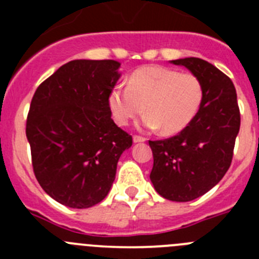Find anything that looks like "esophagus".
<instances>
[{"instance_id": "1", "label": "esophagus", "mask_w": 259, "mask_h": 259, "mask_svg": "<svg viewBox=\"0 0 259 259\" xmlns=\"http://www.w3.org/2000/svg\"><path fill=\"white\" fill-rule=\"evenodd\" d=\"M146 139L143 136H139V135H135L134 136V143H144Z\"/></svg>"}]
</instances>
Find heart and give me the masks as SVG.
I'll list each match as a JSON object with an SVG mask.
<instances>
[{"mask_svg": "<svg viewBox=\"0 0 259 259\" xmlns=\"http://www.w3.org/2000/svg\"><path fill=\"white\" fill-rule=\"evenodd\" d=\"M202 100L203 87L196 75L145 66L132 72L128 85H118L110 92L109 107L119 125H127L144 110L141 127L175 135L188 127Z\"/></svg>", "mask_w": 259, "mask_h": 259, "instance_id": "b5f03b06", "label": "heart"}]
</instances>
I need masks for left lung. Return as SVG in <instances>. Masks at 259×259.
Listing matches in <instances>:
<instances>
[{
    "instance_id": "left-lung-1",
    "label": "left lung",
    "mask_w": 259,
    "mask_h": 259,
    "mask_svg": "<svg viewBox=\"0 0 259 259\" xmlns=\"http://www.w3.org/2000/svg\"><path fill=\"white\" fill-rule=\"evenodd\" d=\"M201 80L203 100L197 115L176 136L149 141L150 180L162 197L187 202L218 184L230 168L240 130V109L232 80L201 58L171 61Z\"/></svg>"
}]
</instances>
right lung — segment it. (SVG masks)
Returning a JSON list of instances; mask_svg holds the SVG:
<instances>
[{"instance_id": "obj_1", "label": "right lung", "mask_w": 259, "mask_h": 259, "mask_svg": "<svg viewBox=\"0 0 259 259\" xmlns=\"http://www.w3.org/2000/svg\"><path fill=\"white\" fill-rule=\"evenodd\" d=\"M120 63L76 59L44 80L32 97L26 135L41 188L57 202L87 209L109 193L132 136L114 123L109 96Z\"/></svg>"}]
</instances>
